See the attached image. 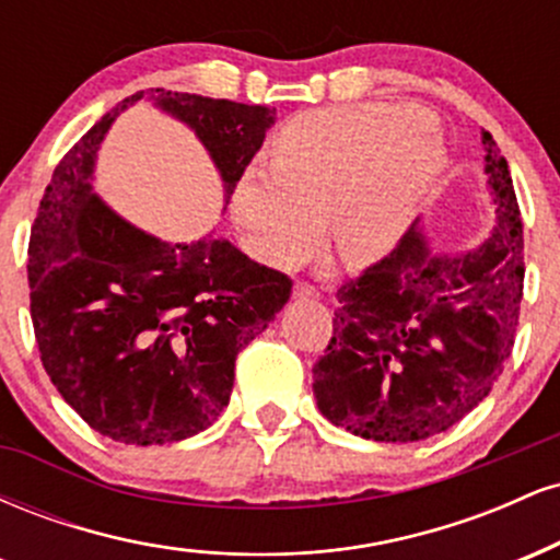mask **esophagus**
I'll list each match as a JSON object with an SVG mask.
<instances>
[{"label":"esophagus","instance_id":"obj_1","mask_svg":"<svg viewBox=\"0 0 560 560\" xmlns=\"http://www.w3.org/2000/svg\"><path fill=\"white\" fill-rule=\"evenodd\" d=\"M294 298H298V300H318V289L305 284V281H298V284H294Z\"/></svg>","mask_w":560,"mask_h":560}]
</instances>
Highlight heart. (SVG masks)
<instances>
[{
    "mask_svg": "<svg viewBox=\"0 0 560 560\" xmlns=\"http://www.w3.org/2000/svg\"><path fill=\"white\" fill-rule=\"evenodd\" d=\"M445 168L429 115L408 105L305 113L276 133L271 168L249 165L234 189V215L262 260L305 262L324 244L369 266L389 253Z\"/></svg>",
    "mask_w": 560,
    "mask_h": 560,
    "instance_id": "b5f03b06",
    "label": "heart"
}]
</instances>
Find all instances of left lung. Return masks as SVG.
Instances as JSON below:
<instances>
[{
	"mask_svg": "<svg viewBox=\"0 0 560 560\" xmlns=\"http://www.w3.org/2000/svg\"><path fill=\"white\" fill-rule=\"evenodd\" d=\"M494 202L487 240L432 253L413 223L400 244L337 289L331 342L313 365V395L334 427L374 442H419L490 395L516 337L524 226L511 171L481 131Z\"/></svg>",
	"mask_w": 560,
	"mask_h": 560,
	"instance_id": "obj_1",
	"label": "left lung"
}]
</instances>
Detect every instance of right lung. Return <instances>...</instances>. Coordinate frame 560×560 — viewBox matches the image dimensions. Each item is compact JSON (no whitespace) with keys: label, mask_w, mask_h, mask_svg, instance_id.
Instances as JSON below:
<instances>
[{"label":"right lung","mask_w":560,"mask_h":560,"mask_svg":"<svg viewBox=\"0 0 560 560\" xmlns=\"http://www.w3.org/2000/svg\"><path fill=\"white\" fill-rule=\"evenodd\" d=\"M128 96L70 147L44 191L28 244L31 320L57 392L94 432L124 445H165L208 429L229 405L234 363L268 329L292 279L229 240L163 242L94 195V163ZM236 182L276 107L150 89Z\"/></svg>","instance_id":"1"}]
</instances>
